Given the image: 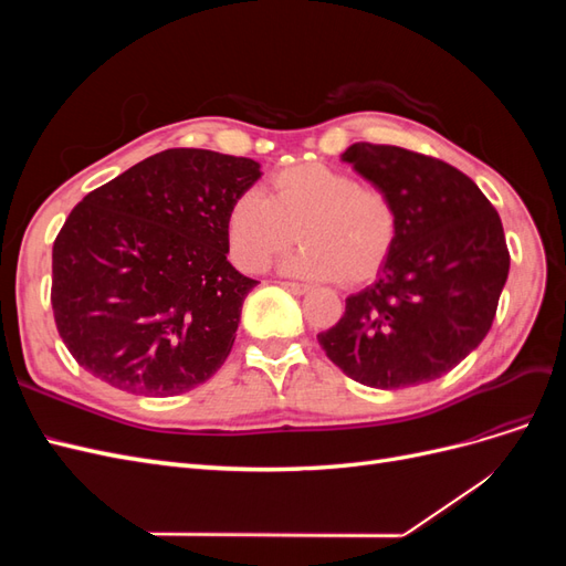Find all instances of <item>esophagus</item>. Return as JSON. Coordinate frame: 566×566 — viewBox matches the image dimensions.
Instances as JSON below:
<instances>
[{"label":"esophagus","instance_id":"esophagus-1","mask_svg":"<svg viewBox=\"0 0 566 566\" xmlns=\"http://www.w3.org/2000/svg\"><path fill=\"white\" fill-rule=\"evenodd\" d=\"M285 290H290V293H293V295H306V293H310V285H302V283H293V281H283L281 283Z\"/></svg>","mask_w":566,"mask_h":566}]
</instances>
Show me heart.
<instances>
[{
	"label": "heart",
	"instance_id": "1",
	"mask_svg": "<svg viewBox=\"0 0 566 566\" xmlns=\"http://www.w3.org/2000/svg\"><path fill=\"white\" fill-rule=\"evenodd\" d=\"M235 264L262 271L295 241L304 248L285 264L302 279L364 283L397 245L399 212L380 186L358 184L342 169L304 163L273 175L266 198L238 196L227 214Z\"/></svg>",
	"mask_w": 566,
	"mask_h": 566
}]
</instances>
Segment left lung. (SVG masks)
Masks as SVG:
<instances>
[{"instance_id":"1","label":"left lung","mask_w":566,"mask_h":566,"mask_svg":"<svg viewBox=\"0 0 566 566\" xmlns=\"http://www.w3.org/2000/svg\"><path fill=\"white\" fill-rule=\"evenodd\" d=\"M342 160L391 196L399 238L318 345L368 387L437 380L479 347L499 310L510 271L501 217L468 175L437 158L361 142Z\"/></svg>"}]
</instances>
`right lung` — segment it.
Instances as JSON below:
<instances>
[{
	"instance_id": "add662e5",
	"label": "right lung",
	"mask_w": 566,
	"mask_h": 566,
	"mask_svg": "<svg viewBox=\"0 0 566 566\" xmlns=\"http://www.w3.org/2000/svg\"><path fill=\"white\" fill-rule=\"evenodd\" d=\"M260 177L250 158L169 148L75 205L51 252V306L84 370L158 399L212 378L256 285L227 260V214Z\"/></svg>"
}]
</instances>
